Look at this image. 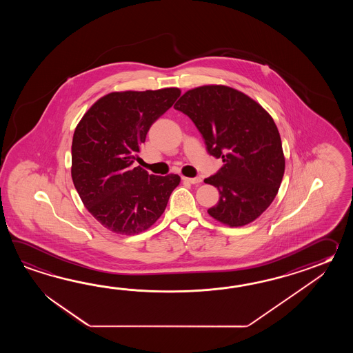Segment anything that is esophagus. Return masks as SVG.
<instances>
[{
    "label": "esophagus",
    "instance_id": "esophagus-1",
    "mask_svg": "<svg viewBox=\"0 0 353 353\" xmlns=\"http://www.w3.org/2000/svg\"><path fill=\"white\" fill-rule=\"evenodd\" d=\"M183 180L187 181V183H190V184H198V183L202 181L201 178H187V176H183Z\"/></svg>",
    "mask_w": 353,
    "mask_h": 353
}]
</instances>
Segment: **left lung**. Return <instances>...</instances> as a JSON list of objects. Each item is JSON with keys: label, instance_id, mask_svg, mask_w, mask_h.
<instances>
[{"label": "left lung", "instance_id": "left-lung-1", "mask_svg": "<svg viewBox=\"0 0 353 353\" xmlns=\"http://www.w3.org/2000/svg\"><path fill=\"white\" fill-rule=\"evenodd\" d=\"M174 108L194 122L208 152L225 163L204 179L219 192L208 214L230 227L254 222L278 194L285 172L272 117L248 94L222 84L187 90Z\"/></svg>", "mask_w": 353, "mask_h": 353}]
</instances>
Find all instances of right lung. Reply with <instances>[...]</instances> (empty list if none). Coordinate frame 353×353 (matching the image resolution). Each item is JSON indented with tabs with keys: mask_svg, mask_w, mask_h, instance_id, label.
Here are the masks:
<instances>
[{
	"mask_svg": "<svg viewBox=\"0 0 353 353\" xmlns=\"http://www.w3.org/2000/svg\"><path fill=\"white\" fill-rule=\"evenodd\" d=\"M179 96V88L112 92L77 125L72 179L84 207L107 230L128 236L149 230L179 185L176 174L158 176L132 166L151 125Z\"/></svg>",
	"mask_w": 353,
	"mask_h": 353,
	"instance_id": "1",
	"label": "right lung"
}]
</instances>
